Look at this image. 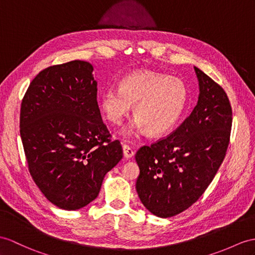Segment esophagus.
<instances>
[{
	"label": "esophagus",
	"instance_id": "esophagus-1",
	"mask_svg": "<svg viewBox=\"0 0 255 255\" xmlns=\"http://www.w3.org/2000/svg\"><path fill=\"white\" fill-rule=\"evenodd\" d=\"M122 148H123L124 157H126L127 159H129V158H132L134 156V150L131 147L128 146V145H123Z\"/></svg>",
	"mask_w": 255,
	"mask_h": 255
}]
</instances>
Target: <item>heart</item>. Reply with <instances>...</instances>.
<instances>
[{
	"label": "heart",
	"mask_w": 255,
	"mask_h": 255,
	"mask_svg": "<svg viewBox=\"0 0 255 255\" xmlns=\"http://www.w3.org/2000/svg\"><path fill=\"white\" fill-rule=\"evenodd\" d=\"M189 93L182 80L153 71H136L121 79L118 90L104 91L99 99L107 119L121 124L131 106L135 122L126 135L147 132L162 136L174 128L188 106Z\"/></svg>",
	"instance_id": "obj_1"
}]
</instances>
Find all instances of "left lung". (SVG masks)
I'll use <instances>...</instances> for the list:
<instances>
[{"label":"left lung","mask_w":255,"mask_h":255,"mask_svg":"<svg viewBox=\"0 0 255 255\" xmlns=\"http://www.w3.org/2000/svg\"><path fill=\"white\" fill-rule=\"evenodd\" d=\"M199 97L188 118L167 137L142 146L136 190L153 215L171 217L194 204L225 158L233 122L225 91L199 68Z\"/></svg>","instance_id":"1"}]
</instances>
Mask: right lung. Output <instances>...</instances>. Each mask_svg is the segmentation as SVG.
<instances>
[{
  "instance_id": "right-lung-1",
  "label": "right lung",
  "mask_w": 255,
  "mask_h": 255,
  "mask_svg": "<svg viewBox=\"0 0 255 255\" xmlns=\"http://www.w3.org/2000/svg\"><path fill=\"white\" fill-rule=\"evenodd\" d=\"M94 68L73 60L42 70L24 94L20 136L28 167L46 199L79 210L96 199L105 175L123 157L97 104Z\"/></svg>"
}]
</instances>
